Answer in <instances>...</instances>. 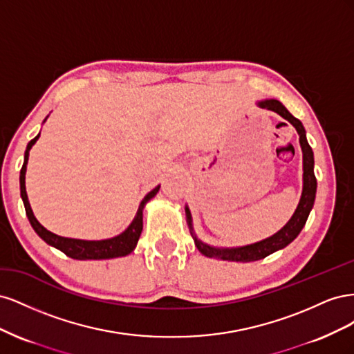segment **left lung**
Wrapping results in <instances>:
<instances>
[{
	"instance_id": "obj_1",
	"label": "left lung",
	"mask_w": 354,
	"mask_h": 354,
	"mask_svg": "<svg viewBox=\"0 0 354 354\" xmlns=\"http://www.w3.org/2000/svg\"><path fill=\"white\" fill-rule=\"evenodd\" d=\"M257 106L261 109L272 111L277 115H281L283 120H286L289 124H292V127L297 130L299 136V146H301V152H303V192H301V198H299L298 205L292 214V217L288 220L285 226L277 230L272 236L266 238L263 241L254 242L250 245H243V246H232V248H221V246H212L205 242H202L194 230V221H192V214L189 207L186 205V218L187 224L190 229L192 238L195 241L196 248L199 250L201 254L205 257H209V259H217L223 261H239V263H250V261H257L261 260L264 257L270 255L276 251L283 250L285 246L291 243L299 232L303 230L304 224L308 218V214L313 208L315 198H316V189H317V181L315 177V156L313 151L310 147L307 137H306V130L301 124V121L297 120L295 116L289 113V111L285 108V106L276 99H266L257 102Z\"/></svg>"
}]
</instances>
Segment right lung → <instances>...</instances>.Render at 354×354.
<instances>
[{
    "label": "right lung",
    "instance_id": "1",
    "mask_svg": "<svg viewBox=\"0 0 354 354\" xmlns=\"http://www.w3.org/2000/svg\"><path fill=\"white\" fill-rule=\"evenodd\" d=\"M47 118L44 120V122L47 121ZM38 138H39V134L32 138V140L28 143L26 151H25L24 167H22V169H20V196H22L30 226L37 232L38 236L46 243H48L50 246H55V248H57L59 251L65 252L73 260H109V259H116V257H125L130 252H133L137 246L138 238H140L142 230H143V209L146 207V203L158 194L160 186L158 185L153 190L149 192V194L140 202V205H138V209H137L130 226H128L122 233L116 234V236H113V238L102 239V241H85V239H73V238L59 236V234L47 230L35 218L34 212H32V208H30V203L28 201L26 186H25L26 165H28V159H29V151L32 149V146L37 143Z\"/></svg>",
    "mask_w": 354,
    "mask_h": 354
}]
</instances>
